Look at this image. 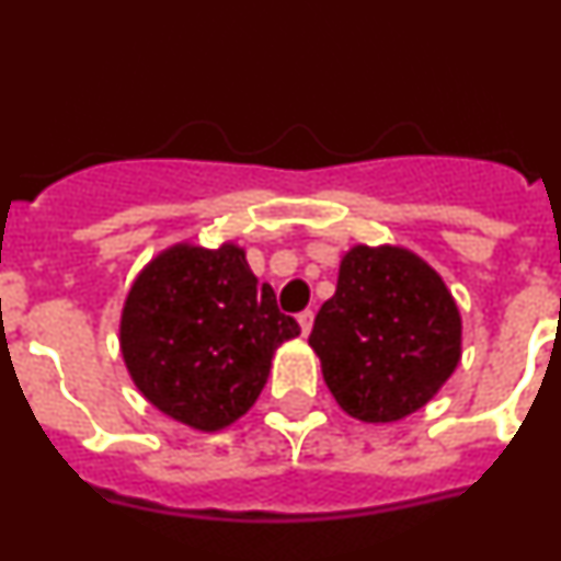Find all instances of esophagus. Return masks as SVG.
<instances>
[{
  "label": "esophagus",
  "instance_id": "1",
  "mask_svg": "<svg viewBox=\"0 0 561 561\" xmlns=\"http://www.w3.org/2000/svg\"><path fill=\"white\" fill-rule=\"evenodd\" d=\"M299 321V330H302V335H308L310 327H313V310H302V313L297 316Z\"/></svg>",
  "mask_w": 561,
  "mask_h": 561
}]
</instances>
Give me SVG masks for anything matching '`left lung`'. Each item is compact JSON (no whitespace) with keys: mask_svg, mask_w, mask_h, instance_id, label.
I'll list each match as a JSON object with an SVG mask.
<instances>
[{"mask_svg":"<svg viewBox=\"0 0 561 561\" xmlns=\"http://www.w3.org/2000/svg\"><path fill=\"white\" fill-rule=\"evenodd\" d=\"M308 343L348 417L396 423L423 409L458 368L461 313L417 253L354 245Z\"/></svg>","mask_w":561,"mask_h":561,"instance_id":"8db88e82","label":"left lung"}]
</instances>
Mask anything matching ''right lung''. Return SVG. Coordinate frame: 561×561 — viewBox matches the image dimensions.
I'll return each mask as SVG.
<instances>
[{
  "label": "right lung",
  "instance_id": "add662e5",
  "mask_svg": "<svg viewBox=\"0 0 561 561\" xmlns=\"http://www.w3.org/2000/svg\"><path fill=\"white\" fill-rule=\"evenodd\" d=\"M299 335L234 242L165 248L133 280L119 321L127 374L144 398L196 431L226 428L256 403L275 348Z\"/></svg>",
  "mask_w": 561,
  "mask_h": 561
}]
</instances>
